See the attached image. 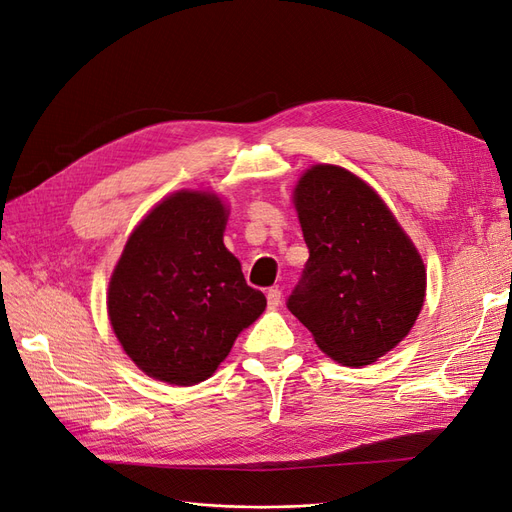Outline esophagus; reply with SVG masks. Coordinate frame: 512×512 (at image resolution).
<instances>
[{
  "label": "esophagus",
  "instance_id": "34e87169",
  "mask_svg": "<svg viewBox=\"0 0 512 512\" xmlns=\"http://www.w3.org/2000/svg\"><path fill=\"white\" fill-rule=\"evenodd\" d=\"M267 303H269V307H277L282 303V290L280 288H269L267 290Z\"/></svg>",
  "mask_w": 512,
  "mask_h": 512
}]
</instances>
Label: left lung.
I'll return each mask as SVG.
<instances>
[{"label":"left lung","mask_w":512,"mask_h":512,"mask_svg":"<svg viewBox=\"0 0 512 512\" xmlns=\"http://www.w3.org/2000/svg\"><path fill=\"white\" fill-rule=\"evenodd\" d=\"M294 207L309 258L288 309L337 363H374L410 333L421 312V256L382 198L346 168H309Z\"/></svg>","instance_id":"1"}]
</instances>
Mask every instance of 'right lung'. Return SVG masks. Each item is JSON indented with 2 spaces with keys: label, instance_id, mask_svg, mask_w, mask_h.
<instances>
[{
  "label": "right lung",
  "instance_id": "right-lung-1",
  "mask_svg": "<svg viewBox=\"0 0 512 512\" xmlns=\"http://www.w3.org/2000/svg\"><path fill=\"white\" fill-rule=\"evenodd\" d=\"M226 207L215 194L177 192L136 226L108 284V318L147 376L192 386L226 359L265 312L224 245Z\"/></svg>",
  "mask_w": 512,
  "mask_h": 512
}]
</instances>
